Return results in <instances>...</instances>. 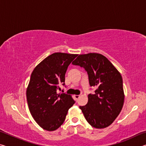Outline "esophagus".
I'll list each match as a JSON object with an SVG mask.
<instances>
[{"label":"esophagus","mask_w":146,"mask_h":146,"mask_svg":"<svg viewBox=\"0 0 146 146\" xmlns=\"http://www.w3.org/2000/svg\"><path fill=\"white\" fill-rule=\"evenodd\" d=\"M79 97H80V95H75V98H76V100H78Z\"/></svg>","instance_id":"1"}]
</instances>
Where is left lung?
<instances>
[{
  "label": "left lung",
  "mask_w": 146,
  "mask_h": 146,
  "mask_svg": "<svg viewBox=\"0 0 146 146\" xmlns=\"http://www.w3.org/2000/svg\"><path fill=\"white\" fill-rule=\"evenodd\" d=\"M72 64L87 72L91 87L86 106H80L87 122L93 127L102 129L111 124L122 110L124 94L122 76L112 63L101 54L80 55Z\"/></svg>",
  "instance_id": "left-lung-1"
}]
</instances>
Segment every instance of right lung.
I'll return each instance as SVG.
<instances>
[{"label": "right lung", "mask_w": 146, "mask_h": 146, "mask_svg": "<svg viewBox=\"0 0 146 146\" xmlns=\"http://www.w3.org/2000/svg\"><path fill=\"white\" fill-rule=\"evenodd\" d=\"M78 55L55 53L36 66L26 91L27 102L32 117L44 129L51 131L62 124L68 110L74 104L71 96L58 93L65 86L68 66Z\"/></svg>", "instance_id": "obj_1"}]
</instances>
